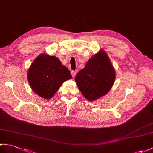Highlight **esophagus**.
Returning a JSON list of instances; mask_svg holds the SVG:
<instances>
[{
	"label": "esophagus",
	"mask_w": 153,
	"mask_h": 153,
	"mask_svg": "<svg viewBox=\"0 0 153 153\" xmlns=\"http://www.w3.org/2000/svg\"><path fill=\"white\" fill-rule=\"evenodd\" d=\"M76 74H77V71L73 70V71H72V72H71V74H72V76L73 78L75 77V76H76Z\"/></svg>",
	"instance_id": "34e87169"
}]
</instances>
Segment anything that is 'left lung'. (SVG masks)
Instances as JSON below:
<instances>
[{"label": "left lung", "mask_w": 153, "mask_h": 153, "mask_svg": "<svg viewBox=\"0 0 153 153\" xmlns=\"http://www.w3.org/2000/svg\"><path fill=\"white\" fill-rule=\"evenodd\" d=\"M75 79L81 93L88 100L93 101L111 89L115 79V71L106 53L100 50L88 60Z\"/></svg>", "instance_id": "obj_1"}]
</instances>
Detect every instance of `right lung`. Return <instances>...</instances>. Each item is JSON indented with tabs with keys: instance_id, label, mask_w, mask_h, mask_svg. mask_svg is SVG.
<instances>
[{
	"instance_id": "1",
	"label": "right lung",
	"mask_w": 153,
	"mask_h": 153,
	"mask_svg": "<svg viewBox=\"0 0 153 153\" xmlns=\"http://www.w3.org/2000/svg\"><path fill=\"white\" fill-rule=\"evenodd\" d=\"M28 81L35 93L50 99L65 81L72 78L69 70L55 56L42 54L31 64Z\"/></svg>"
}]
</instances>
